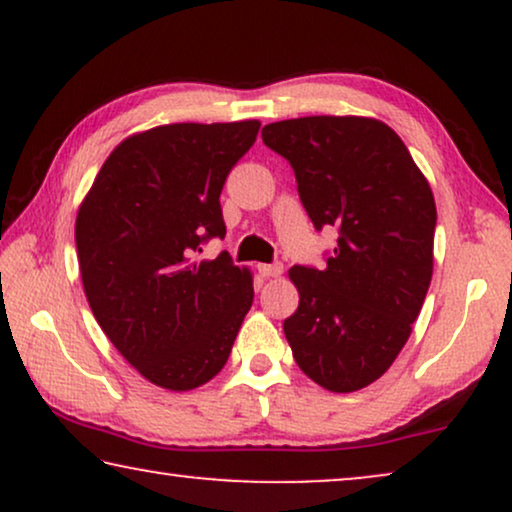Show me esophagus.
I'll list each match as a JSON object with an SVG mask.
<instances>
[{"mask_svg":"<svg viewBox=\"0 0 512 512\" xmlns=\"http://www.w3.org/2000/svg\"><path fill=\"white\" fill-rule=\"evenodd\" d=\"M258 272H261L263 277H279L284 272V265L282 263H263V265H258Z\"/></svg>","mask_w":512,"mask_h":512,"instance_id":"34e87169","label":"esophagus"}]
</instances>
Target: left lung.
<instances>
[{
	"mask_svg": "<svg viewBox=\"0 0 512 512\" xmlns=\"http://www.w3.org/2000/svg\"><path fill=\"white\" fill-rule=\"evenodd\" d=\"M261 137L291 163L314 228L338 230L324 270H289L300 296L284 321L293 359L319 387L359 391L401 354L429 291L431 186L377 118H291L265 125Z\"/></svg>",
	"mask_w": 512,
	"mask_h": 512,
	"instance_id": "8db88e82",
	"label": "left lung"
}]
</instances>
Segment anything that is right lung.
I'll return each mask as SVG.
<instances>
[{
    "label": "right lung",
    "instance_id": "right-lung-1",
    "mask_svg": "<svg viewBox=\"0 0 512 512\" xmlns=\"http://www.w3.org/2000/svg\"><path fill=\"white\" fill-rule=\"evenodd\" d=\"M258 121L170 123L123 139L76 214L81 282L97 324L156 387L191 391L226 366L254 279L202 242L226 235L221 188Z\"/></svg>",
    "mask_w": 512,
    "mask_h": 512
}]
</instances>
